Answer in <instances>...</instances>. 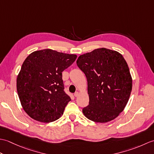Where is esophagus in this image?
<instances>
[{"instance_id": "obj_1", "label": "esophagus", "mask_w": 154, "mask_h": 154, "mask_svg": "<svg viewBox=\"0 0 154 154\" xmlns=\"http://www.w3.org/2000/svg\"><path fill=\"white\" fill-rule=\"evenodd\" d=\"M74 96L76 97L79 96V92H75V93H74Z\"/></svg>"}]
</instances>
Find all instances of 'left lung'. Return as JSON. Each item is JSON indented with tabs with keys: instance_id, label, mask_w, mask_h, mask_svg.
Returning <instances> with one entry per match:
<instances>
[{
	"instance_id": "obj_1",
	"label": "left lung",
	"mask_w": 154,
	"mask_h": 154,
	"mask_svg": "<svg viewBox=\"0 0 154 154\" xmlns=\"http://www.w3.org/2000/svg\"><path fill=\"white\" fill-rule=\"evenodd\" d=\"M77 65L85 75L89 104L83 109L88 119L105 123L115 119L128 102L132 79L119 52L98 48L81 55Z\"/></svg>"
}]
</instances>
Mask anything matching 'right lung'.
Instances as JSON below:
<instances>
[{
    "label": "right lung",
    "instance_id": "add662e5",
    "mask_svg": "<svg viewBox=\"0 0 154 154\" xmlns=\"http://www.w3.org/2000/svg\"><path fill=\"white\" fill-rule=\"evenodd\" d=\"M77 57L45 49L32 52L24 60L16 89L23 109L32 119L48 123L63 115L71 98L63 91L62 72Z\"/></svg>",
    "mask_w": 154,
    "mask_h": 154
}]
</instances>
